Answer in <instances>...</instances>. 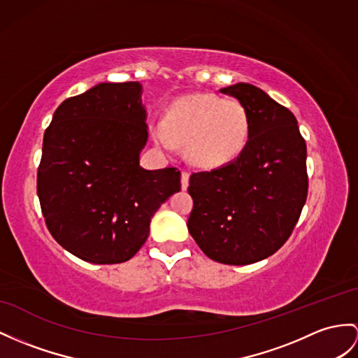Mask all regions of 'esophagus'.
<instances>
[{
	"instance_id": "obj_1",
	"label": "esophagus",
	"mask_w": 358,
	"mask_h": 358,
	"mask_svg": "<svg viewBox=\"0 0 358 358\" xmlns=\"http://www.w3.org/2000/svg\"><path fill=\"white\" fill-rule=\"evenodd\" d=\"M180 184H182V189H187L189 185V173L188 171H182L180 174Z\"/></svg>"
}]
</instances>
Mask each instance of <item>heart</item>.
Listing matches in <instances>:
<instances>
[{
	"label": "heart",
	"mask_w": 358,
	"mask_h": 358,
	"mask_svg": "<svg viewBox=\"0 0 358 358\" xmlns=\"http://www.w3.org/2000/svg\"><path fill=\"white\" fill-rule=\"evenodd\" d=\"M249 130V115L240 101L193 94L171 104L155 138L164 150H171L174 141L185 143L191 161L199 167L215 169L243 152Z\"/></svg>",
	"instance_id": "b5f03b06"
}]
</instances>
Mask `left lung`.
I'll return each instance as SVG.
<instances>
[{
  "label": "left lung",
  "instance_id": "left-lung-1",
  "mask_svg": "<svg viewBox=\"0 0 358 358\" xmlns=\"http://www.w3.org/2000/svg\"><path fill=\"white\" fill-rule=\"evenodd\" d=\"M245 106L249 141L237 159L189 178L188 231L217 263L245 266L289 240L308 193L307 144L293 113L249 83L220 90Z\"/></svg>",
  "mask_w": 358,
  "mask_h": 358
}]
</instances>
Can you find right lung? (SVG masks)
I'll list each match as a JSON object with an SVG mask.
<instances>
[{
  "label": "right lung",
  "instance_id": "add662e5",
  "mask_svg": "<svg viewBox=\"0 0 358 358\" xmlns=\"http://www.w3.org/2000/svg\"><path fill=\"white\" fill-rule=\"evenodd\" d=\"M145 109L138 82L100 83L56 109L43 134L38 196L60 246L94 264L132 258L158 208L180 189L176 167L144 170Z\"/></svg>",
  "mask_w": 358,
  "mask_h": 358
}]
</instances>
